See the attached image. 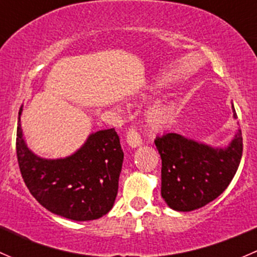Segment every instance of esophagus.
Returning <instances> with one entry per match:
<instances>
[{
    "label": "esophagus",
    "instance_id": "obj_1",
    "mask_svg": "<svg viewBox=\"0 0 257 257\" xmlns=\"http://www.w3.org/2000/svg\"><path fill=\"white\" fill-rule=\"evenodd\" d=\"M126 143L131 148H137L142 145V138L137 129L132 128L126 132Z\"/></svg>",
    "mask_w": 257,
    "mask_h": 257
}]
</instances>
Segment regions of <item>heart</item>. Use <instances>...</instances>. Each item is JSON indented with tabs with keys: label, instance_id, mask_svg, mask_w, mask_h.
Here are the masks:
<instances>
[{
	"label": "heart",
	"instance_id": "1",
	"mask_svg": "<svg viewBox=\"0 0 257 257\" xmlns=\"http://www.w3.org/2000/svg\"><path fill=\"white\" fill-rule=\"evenodd\" d=\"M177 112V105L174 103L158 102L148 109L145 119L153 131H164L175 120Z\"/></svg>",
	"mask_w": 257,
	"mask_h": 257
}]
</instances>
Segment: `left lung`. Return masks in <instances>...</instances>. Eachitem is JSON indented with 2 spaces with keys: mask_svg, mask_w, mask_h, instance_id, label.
I'll use <instances>...</instances> for the list:
<instances>
[{
  "mask_svg": "<svg viewBox=\"0 0 257 257\" xmlns=\"http://www.w3.org/2000/svg\"><path fill=\"white\" fill-rule=\"evenodd\" d=\"M232 113L236 119L234 104ZM162 158V196L170 209L193 211L215 200L231 183L242 155L237 129L225 148L167 133L155 139Z\"/></svg>",
  "mask_w": 257,
  "mask_h": 257,
  "instance_id": "8db88e82",
  "label": "left lung"
}]
</instances>
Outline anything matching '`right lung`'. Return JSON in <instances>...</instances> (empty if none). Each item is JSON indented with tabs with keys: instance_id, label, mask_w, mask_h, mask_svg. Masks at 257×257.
I'll return each mask as SVG.
<instances>
[{
	"instance_id": "add662e5",
	"label": "right lung",
	"mask_w": 257,
	"mask_h": 257,
	"mask_svg": "<svg viewBox=\"0 0 257 257\" xmlns=\"http://www.w3.org/2000/svg\"><path fill=\"white\" fill-rule=\"evenodd\" d=\"M18 113L16 150L25 184L36 200L53 214L74 221L102 217L113 208L124 153L114 128L89 134L66 158L36 155L23 138Z\"/></svg>"
}]
</instances>
